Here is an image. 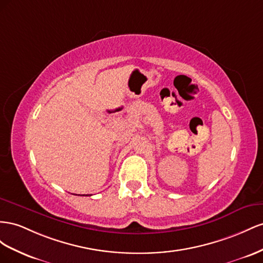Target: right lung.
<instances>
[{
    "mask_svg": "<svg viewBox=\"0 0 263 263\" xmlns=\"http://www.w3.org/2000/svg\"><path fill=\"white\" fill-rule=\"evenodd\" d=\"M82 196H84V195H82Z\"/></svg>",
    "mask_w": 263,
    "mask_h": 263,
    "instance_id": "1",
    "label": "right lung"
}]
</instances>
